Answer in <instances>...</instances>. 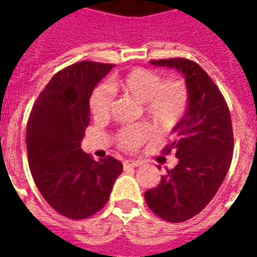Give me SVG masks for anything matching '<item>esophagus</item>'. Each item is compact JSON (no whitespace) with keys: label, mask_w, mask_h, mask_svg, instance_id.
<instances>
[{"label":"esophagus","mask_w":257,"mask_h":257,"mask_svg":"<svg viewBox=\"0 0 257 257\" xmlns=\"http://www.w3.org/2000/svg\"><path fill=\"white\" fill-rule=\"evenodd\" d=\"M139 165H141L140 161H135V160H126L124 161V168H136V167H139Z\"/></svg>","instance_id":"esophagus-1"}]
</instances>
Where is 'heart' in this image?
I'll use <instances>...</instances> for the list:
<instances>
[{"label": "heart", "instance_id": "1", "mask_svg": "<svg viewBox=\"0 0 257 257\" xmlns=\"http://www.w3.org/2000/svg\"><path fill=\"white\" fill-rule=\"evenodd\" d=\"M113 92L129 96L143 104L145 117L159 131H169L179 124L187 112L189 90L184 80L171 77L163 80L155 70L135 68L108 85L97 86L89 98V108L97 120L108 118L112 110ZM149 131L144 125H131L120 129L116 143L124 151H135L148 140Z\"/></svg>", "mask_w": 257, "mask_h": 257}]
</instances>
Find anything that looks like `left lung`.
Here are the masks:
<instances>
[{
  "instance_id": "obj_1",
  "label": "left lung",
  "mask_w": 257,
  "mask_h": 257,
  "mask_svg": "<svg viewBox=\"0 0 257 257\" xmlns=\"http://www.w3.org/2000/svg\"><path fill=\"white\" fill-rule=\"evenodd\" d=\"M152 65L179 70L185 77L189 104L163 153L172 151L177 165L160 184L145 192V201L159 217L183 223L203 211L227 176L233 152L231 114L223 94L207 72L187 58L152 60Z\"/></svg>"
}]
</instances>
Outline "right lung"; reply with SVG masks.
Listing matches in <instances>:
<instances>
[{
  "label": "right lung",
  "instance_id": "add662e5",
  "mask_svg": "<svg viewBox=\"0 0 257 257\" xmlns=\"http://www.w3.org/2000/svg\"><path fill=\"white\" fill-rule=\"evenodd\" d=\"M112 68L113 64L81 61L57 72L28 120L26 149L34 183L54 211L72 220L102 209L122 172L116 159L96 161L81 149L90 121V94Z\"/></svg>",
  "mask_w": 257,
  "mask_h": 257
}]
</instances>
